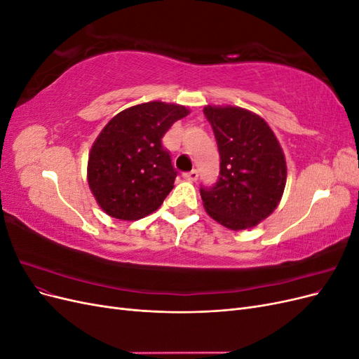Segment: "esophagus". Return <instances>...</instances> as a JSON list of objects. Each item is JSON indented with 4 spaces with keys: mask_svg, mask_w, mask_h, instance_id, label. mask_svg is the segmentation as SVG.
<instances>
[{
    "mask_svg": "<svg viewBox=\"0 0 359 359\" xmlns=\"http://www.w3.org/2000/svg\"><path fill=\"white\" fill-rule=\"evenodd\" d=\"M198 177H199V172L194 170V169L190 170V172H187V173H184V178L189 180V181H196Z\"/></svg>",
    "mask_w": 359,
    "mask_h": 359,
    "instance_id": "obj_1",
    "label": "esophagus"
}]
</instances>
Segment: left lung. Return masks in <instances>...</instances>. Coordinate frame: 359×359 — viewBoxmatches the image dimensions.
<instances>
[{
  "mask_svg": "<svg viewBox=\"0 0 359 359\" xmlns=\"http://www.w3.org/2000/svg\"><path fill=\"white\" fill-rule=\"evenodd\" d=\"M220 153V177L201 189L203 208L231 231L252 229L278 206L286 187L283 149L268 123L238 106H205Z\"/></svg>",
  "mask_w": 359,
  "mask_h": 359,
  "instance_id": "obj_1",
  "label": "left lung"
}]
</instances>
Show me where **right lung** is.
<instances>
[{
    "label": "right lung",
    "mask_w": 359,
    "mask_h": 359,
    "mask_svg": "<svg viewBox=\"0 0 359 359\" xmlns=\"http://www.w3.org/2000/svg\"><path fill=\"white\" fill-rule=\"evenodd\" d=\"M189 114L186 106L156 100L127 107L103 127L90 151L86 180L107 215L133 222L160 208L177 178L161 137Z\"/></svg>",
    "instance_id": "obj_1"
}]
</instances>
